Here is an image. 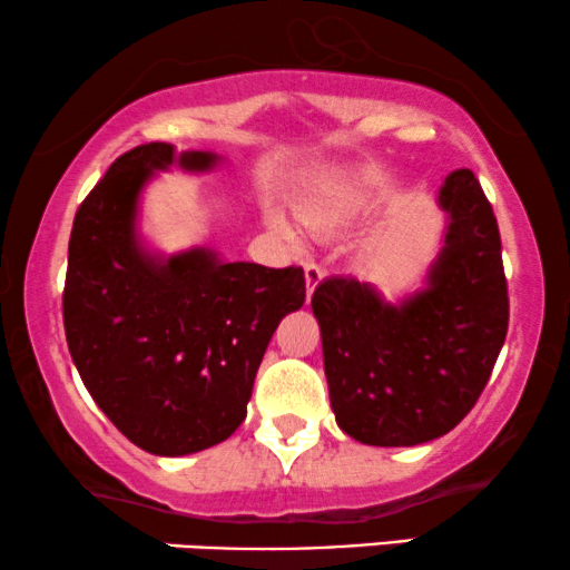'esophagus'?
<instances>
[{
	"label": "esophagus",
	"mask_w": 570,
	"mask_h": 570,
	"mask_svg": "<svg viewBox=\"0 0 570 570\" xmlns=\"http://www.w3.org/2000/svg\"><path fill=\"white\" fill-rule=\"evenodd\" d=\"M322 277H324V269L320 267V264L308 262V264H306V298H312L314 287L322 283Z\"/></svg>",
	"instance_id": "1"
}]
</instances>
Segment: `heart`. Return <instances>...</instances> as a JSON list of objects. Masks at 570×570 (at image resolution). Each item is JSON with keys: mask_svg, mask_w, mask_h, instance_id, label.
Instances as JSON below:
<instances>
[{"mask_svg": "<svg viewBox=\"0 0 570 570\" xmlns=\"http://www.w3.org/2000/svg\"><path fill=\"white\" fill-rule=\"evenodd\" d=\"M368 198H372V188L368 186H351L345 190H340L337 196H327L320 198V202H306L298 206V214L303 219V225L316 235H335L348 230V227L356 222L361 214H364ZM272 227L277 233H283L285 238H293L291 227L285 225L283 217H272Z\"/></svg>", "mask_w": 570, "mask_h": 570, "instance_id": "heart-1", "label": "heart"}]
</instances>
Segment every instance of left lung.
<instances>
[{
    "label": "left lung",
    "instance_id": "obj_1",
    "mask_svg": "<svg viewBox=\"0 0 570 570\" xmlns=\"http://www.w3.org/2000/svg\"><path fill=\"white\" fill-rule=\"evenodd\" d=\"M445 246L424 291L387 303L372 283L330 277L312 308L337 426L376 448L448 434L474 409L508 332L498 219L471 169L440 188Z\"/></svg>",
    "mask_w": 570,
    "mask_h": 570
}]
</instances>
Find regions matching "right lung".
I'll return each mask as SVG.
<instances>
[{
    "mask_svg": "<svg viewBox=\"0 0 570 570\" xmlns=\"http://www.w3.org/2000/svg\"><path fill=\"white\" fill-rule=\"evenodd\" d=\"M175 161L206 173L219 157L144 144L112 161L76 212L62 293L65 337L86 390L154 455L198 453L238 430L279 320L306 301L301 267L144 248L140 190Z\"/></svg>",
    "mask_w": 570,
    "mask_h": 570,
    "instance_id": "obj_1",
    "label": "right lung"
}]
</instances>
